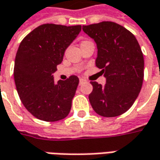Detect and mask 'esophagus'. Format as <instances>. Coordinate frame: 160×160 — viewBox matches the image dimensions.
<instances>
[{
	"instance_id": "obj_1",
	"label": "esophagus",
	"mask_w": 160,
	"mask_h": 160,
	"mask_svg": "<svg viewBox=\"0 0 160 160\" xmlns=\"http://www.w3.org/2000/svg\"><path fill=\"white\" fill-rule=\"evenodd\" d=\"M86 82V80L84 79H80V85H82L83 83H85Z\"/></svg>"
}]
</instances>
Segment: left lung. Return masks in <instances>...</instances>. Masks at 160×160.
Returning <instances> with one entry per match:
<instances>
[{
	"mask_svg": "<svg viewBox=\"0 0 160 160\" xmlns=\"http://www.w3.org/2000/svg\"><path fill=\"white\" fill-rule=\"evenodd\" d=\"M97 48L96 65L106 79L103 86L91 81L88 98L94 111L102 117H116L129 109L140 93L144 60L135 37L113 22L83 25Z\"/></svg>",
	"mask_w": 160,
	"mask_h": 160,
	"instance_id": "8db88e82",
	"label": "left lung"
}]
</instances>
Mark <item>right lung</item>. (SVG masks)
I'll return each instance as SVG.
<instances>
[{
	"mask_svg": "<svg viewBox=\"0 0 160 160\" xmlns=\"http://www.w3.org/2000/svg\"><path fill=\"white\" fill-rule=\"evenodd\" d=\"M80 31L81 25L45 24L20 43L15 59V84L21 102L35 118L53 122L69 114L79 78L72 75L56 83L53 73Z\"/></svg>",
	"mask_w": 160,
	"mask_h": 160,
	"instance_id": "right-lung-1",
	"label": "right lung"
}]
</instances>
